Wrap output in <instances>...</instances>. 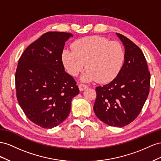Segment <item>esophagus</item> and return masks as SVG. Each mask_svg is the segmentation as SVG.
Returning a JSON list of instances; mask_svg holds the SVG:
<instances>
[{"instance_id": "esophagus-1", "label": "esophagus", "mask_w": 161, "mask_h": 161, "mask_svg": "<svg viewBox=\"0 0 161 161\" xmlns=\"http://www.w3.org/2000/svg\"><path fill=\"white\" fill-rule=\"evenodd\" d=\"M88 88V86L85 85V84H80L79 85V89H80V91H83V90L87 89Z\"/></svg>"}]
</instances>
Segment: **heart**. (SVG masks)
<instances>
[{
	"instance_id": "heart-1",
	"label": "heart",
	"mask_w": 161,
	"mask_h": 161,
	"mask_svg": "<svg viewBox=\"0 0 161 161\" xmlns=\"http://www.w3.org/2000/svg\"><path fill=\"white\" fill-rule=\"evenodd\" d=\"M71 49L72 51H63V65L72 76H77L85 66L86 71L81 80L86 82L97 81L104 84L113 80L125 60V51L120 43L100 36L77 40L72 44Z\"/></svg>"
}]
</instances>
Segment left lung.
Returning a JSON list of instances; mask_svg holds the SVG:
<instances>
[{"label": "left lung", "instance_id": "8db88e82", "mask_svg": "<svg viewBox=\"0 0 161 161\" xmlns=\"http://www.w3.org/2000/svg\"><path fill=\"white\" fill-rule=\"evenodd\" d=\"M117 35L125 47V61L111 82L96 88L94 111L107 125L121 127L141 112L149 94L150 73L141 49L125 36Z\"/></svg>", "mask_w": 161, "mask_h": 161}]
</instances>
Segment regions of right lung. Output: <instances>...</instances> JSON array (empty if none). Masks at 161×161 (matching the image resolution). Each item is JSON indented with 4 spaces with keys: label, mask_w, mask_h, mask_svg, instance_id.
Wrapping results in <instances>:
<instances>
[{
    "label": "right lung",
    "mask_w": 161,
    "mask_h": 161,
    "mask_svg": "<svg viewBox=\"0 0 161 161\" xmlns=\"http://www.w3.org/2000/svg\"><path fill=\"white\" fill-rule=\"evenodd\" d=\"M70 37L73 35L67 32H47L27 47L18 61V103L31 122L45 129L65 120L72 98L80 92L62 62L64 46Z\"/></svg>",
    "instance_id": "right-lung-1"
}]
</instances>
